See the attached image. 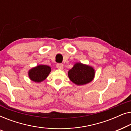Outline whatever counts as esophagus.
<instances>
[{
	"label": "esophagus",
	"instance_id": "obj_1",
	"mask_svg": "<svg viewBox=\"0 0 131 131\" xmlns=\"http://www.w3.org/2000/svg\"><path fill=\"white\" fill-rule=\"evenodd\" d=\"M57 67L58 68V69H60V70H62L63 69V65H62V64H57Z\"/></svg>",
	"mask_w": 131,
	"mask_h": 131
}]
</instances>
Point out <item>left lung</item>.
I'll use <instances>...</instances> for the list:
<instances>
[{"instance_id": "1", "label": "left lung", "mask_w": 131, "mask_h": 131, "mask_svg": "<svg viewBox=\"0 0 131 131\" xmlns=\"http://www.w3.org/2000/svg\"><path fill=\"white\" fill-rule=\"evenodd\" d=\"M95 71L92 66L76 62L68 72L70 80L76 85H83L90 83L95 78Z\"/></svg>"}]
</instances>
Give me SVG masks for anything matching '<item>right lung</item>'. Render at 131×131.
<instances>
[{
  "instance_id": "add662e5",
  "label": "right lung",
  "mask_w": 131,
  "mask_h": 131,
  "mask_svg": "<svg viewBox=\"0 0 131 131\" xmlns=\"http://www.w3.org/2000/svg\"><path fill=\"white\" fill-rule=\"evenodd\" d=\"M51 71V67L49 66L40 64L30 69L28 71V75L33 82L40 83L47 78Z\"/></svg>"
}]
</instances>
